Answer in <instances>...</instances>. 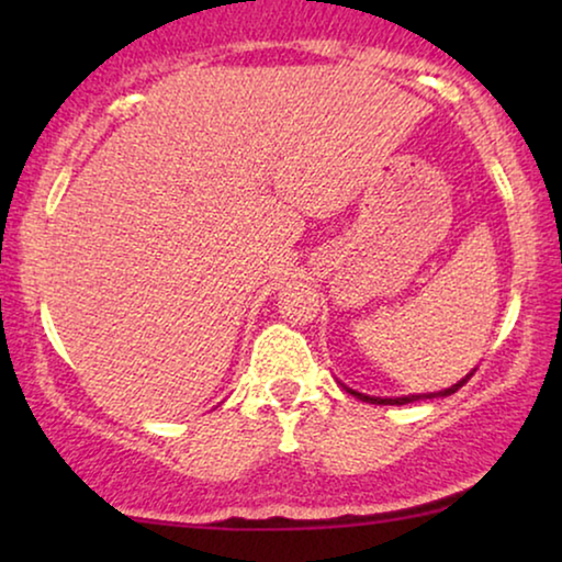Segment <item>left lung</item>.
<instances>
[{
    "mask_svg": "<svg viewBox=\"0 0 562 562\" xmlns=\"http://www.w3.org/2000/svg\"><path fill=\"white\" fill-rule=\"evenodd\" d=\"M473 373H468L463 381H458V383H452L450 389H445V391H437V394H409V396H394V398H381V396H368V394H360V391H352V389H348V386H342L345 391H348V394H352L356 398H360V402H368V404H391V406H402V404H412V402H419V398H437V396H450V394H456V391L463 386V383L471 379Z\"/></svg>",
    "mask_w": 562,
    "mask_h": 562,
    "instance_id": "obj_1",
    "label": "left lung"
}]
</instances>
